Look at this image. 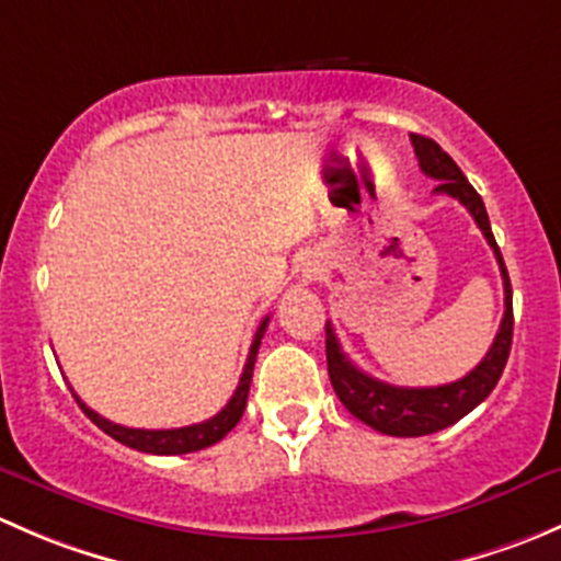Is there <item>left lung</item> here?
Here are the masks:
<instances>
[{"instance_id":"1","label":"left lung","mask_w":561,"mask_h":561,"mask_svg":"<svg viewBox=\"0 0 561 561\" xmlns=\"http://www.w3.org/2000/svg\"><path fill=\"white\" fill-rule=\"evenodd\" d=\"M412 146H415V157L421 162V171L432 179H437V192L456 197L478 228L483 230L485 241L494 249L496 263H500L502 282H505V317H502L500 333H496L494 344L489 347L485 358L469 371L461 380L448 382V386L437 388H399L388 386V382L375 380L366 371H360L347 355L339 347V339L333 333L331 322H325V358H328V377L336 390L339 401L353 412L358 421L366 426L377 428V432L390 434V437H423V434H434L439 428L454 426L461 421L467 412H472L491 390L500 382L502 371H505L507 355H511L513 344V290L511 276H507L505 260H502L500 247H496L494 233H491L489 214H485L483 197L474 192L461 168L450 160L448 151L439 149L432 138L423 135H410Z\"/></svg>"}]
</instances>
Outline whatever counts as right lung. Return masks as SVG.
<instances>
[{"label":"right lung","instance_id":"1","mask_svg":"<svg viewBox=\"0 0 561 561\" xmlns=\"http://www.w3.org/2000/svg\"><path fill=\"white\" fill-rule=\"evenodd\" d=\"M265 328H268V317L260 322L257 333H254L252 347H249L244 375H241L236 393L230 396V401L217 412V415L208 417V421H203V423H192V426H184V428H127V426H118V423L107 421V417H103V415H98L92 407H87L81 399H78L76 390H72V396H76L78 407L87 412V417L94 423V426H100L107 437H113L116 443L127 445V448L140 450V454H154V456L195 454V450H203V448H208V445L219 443V439H222L225 434H228L230 428L241 421V415H244L249 386H252L254 358H257L260 339H263Z\"/></svg>","mask_w":561,"mask_h":561}]
</instances>
